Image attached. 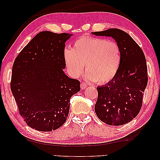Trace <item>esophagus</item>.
<instances>
[{
  "instance_id": "1",
  "label": "esophagus",
  "mask_w": 160,
  "mask_h": 160,
  "mask_svg": "<svg viewBox=\"0 0 160 160\" xmlns=\"http://www.w3.org/2000/svg\"><path fill=\"white\" fill-rule=\"evenodd\" d=\"M80 87H81V89H85L87 87V84L84 82H82V83H81V84H80Z\"/></svg>"
}]
</instances>
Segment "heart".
Segmentation results:
<instances>
[{"mask_svg": "<svg viewBox=\"0 0 160 160\" xmlns=\"http://www.w3.org/2000/svg\"><path fill=\"white\" fill-rule=\"evenodd\" d=\"M63 55L70 75L78 77L87 64L88 78L98 84L112 80L119 72L122 61L117 43L90 36L80 37L74 41L73 49H65Z\"/></svg>", "mask_w": 160, "mask_h": 160, "instance_id": "b5f03b06", "label": "heart"}]
</instances>
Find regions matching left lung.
Instances as JSON below:
<instances>
[{
	"instance_id": "8db88e82",
	"label": "left lung",
	"mask_w": 160,
	"mask_h": 160,
	"mask_svg": "<svg viewBox=\"0 0 160 160\" xmlns=\"http://www.w3.org/2000/svg\"><path fill=\"white\" fill-rule=\"evenodd\" d=\"M92 34L112 37L119 46L122 54L117 76L108 84L97 87L96 115L109 125H123L136 117L141 109L148 82L145 55L138 44L123 30L111 28Z\"/></svg>"
}]
</instances>
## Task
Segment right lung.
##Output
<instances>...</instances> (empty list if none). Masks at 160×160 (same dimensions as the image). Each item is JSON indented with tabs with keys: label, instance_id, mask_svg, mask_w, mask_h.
Wrapping results in <instances>:
<instances>
[{
	"label": "right lung",
	"instance_id": "obj_1",
	"mask_svg": "<svg viewBox=\"0 0 160 160\" xmlns=\"http://www.w3.org/2000/svg\"><path fill=\"white\" fill-rule=\"evenodd\" d=\"M70 33L42 31L20 52L12 67L11 90L30 128L50 132L66 121L70 99L80 82L65 75L64 50Z\"/></svg>",
	"mask_w": 160,
	"mask_h": 160
}]
</instances>
